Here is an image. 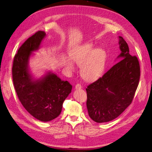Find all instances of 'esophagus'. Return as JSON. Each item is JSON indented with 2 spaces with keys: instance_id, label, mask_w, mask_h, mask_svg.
Returning <instances> with one entry per match:
<instances>
[{
  "instance_id": "1",
  "label": "esophagus",
  "mask_w": 152,
  "mask_h": 152,
  "mask_svg": "<svg viewBox=\"0 0 152 152\" xmlns=\"http://www.w3.org/2000/svg\"><path fill=\"white\" fill-rule=\"evenodd\" d=\"M82 87V86L80 84H77L75 85V89H80Z\"/></svg>"
}]
</instances>
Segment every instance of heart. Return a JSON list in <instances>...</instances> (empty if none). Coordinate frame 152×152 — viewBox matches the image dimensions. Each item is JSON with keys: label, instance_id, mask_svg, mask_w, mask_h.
<instances>
[{"label": "heart", "instance_id": "heart-1", "mask_svg": "<svg viewBox=\"0 0 152 152\" xmlns=\"http://www.w3.org/2000/svg\"><path fill=\"white\" fill-rule=\"evenodd\" d=\"M70 58L72 60L67 59L65 61V66L67 70L70 72L75 70L74 62L81 66V75L85 80L93 81L104 72L107 53L102 48L95 49L93 44L86 43L74 50Z\"/></svg>", "mask_w": 152, "mask_h": 152}]
</instances>
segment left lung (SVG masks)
I'll list each match as a JSON object with an SVG mask.
<instances>
[{"instance_id":"8db88e82","label":"left lung","mask_w":152,"mask_h":152,"mask_svg":"<svg viewBox=\"0 0 152 152\" xmlns=\"http://www.w3.org/2000/svg\"><path fill=\"white\" fill-rule=\"evenodd\" d=\"M121 53L117 63L103 77L87 86L86 105L89 115L98 123L116 118L131 103L139 84L140 66L128 45L119 36Z\"/></svg>"}]
</instances>
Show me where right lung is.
I'll return each instance as SVG.
<instances>
[{
    "label": "right lung",
    "mask_w": 152,
    "mask_h": 152,
    "mask_svg": "<svg viewBox=\"0 0 152 152\" xmlns=\"http://www.w3.org/2000/svg\"><path fill=\"white\" fill-rule=\"evenodd\" d=\"M45 35L44 31H38L22 44L14 58L12 73L14 86L23 107L35 118L49 122L61 113L63 102L71 93L72 86L52 72L38 79L30 73V57L39 49Z\"/></svg>",
    "instance_id": "obj_1"
}]
</instances>
